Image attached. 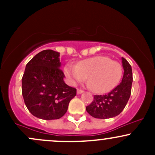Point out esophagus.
Segmentation results:
<instances>
[{
  "label": "esophagus",
  "mask_w": 155,
  "mask_h": 155,
  "mask_svg": "<svg viewBox=\"0 0 155 155\" xmlns=\"http://www.w3.org/2000/svg\"><path fill=\"white\" fill-rule=\"evenodd\" d=\"M83 92H84L83 90H82V89L77 88V94H82Z\"/></svg>",
  "instance_id": "esophagus-1"
}]
</instances>
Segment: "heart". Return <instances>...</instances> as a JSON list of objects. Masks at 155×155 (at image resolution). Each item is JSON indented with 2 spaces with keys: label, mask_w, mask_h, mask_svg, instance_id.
<instances>
[{
  "label": "heart",
  "mask_w": 155,
  "mask_h": 155,
  "mask_svg": "<svg viewBox=\"0 0 155 155\" xmlns=\"http://www.w3.org/2000/svg\"><path fill=\"white\" fill-rule=\"evenodd\" d=\"M64 73L72 84L85 80L97 94H104L115 88L121 81L123 68L121 64L108 56L98 55L81 61L76 66L68 64Z\"/></svg>",
  "instance_id": "1"
}]
</instances>
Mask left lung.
Listing matches in <instances>:
<instances>
[{"label":"left lung","mask_w":155,"mask_h":155,"mask_svg":"<svg viewBox=\"0 0 155 155\" xmlns=\"http://www.w3.org/2000/svg\"><path fill=\"white\" fill-rule=\"evenodd\" d=\"M124 69L121 82L107 94L94 95V101L86 107L87 113L92 117L101 119L113 118L119 115L130 97L133 82L132 68L124 58H121Z\"/></svg>","instance_id":"8db88e82"}]
</instances>
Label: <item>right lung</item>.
Segmentation results:
<instances>
[{"label":"right lung","mask_w":155,"mask_h":155,"mask_svg":"<svg viewBox=\"0 0 155 155\" xmlns=\"http://www.w3.org/2000/svg\"><path fill=\"white\" fill-rule=\"evenodd\" d=\"M60 53L47 49L36 54L27 64L21 79L25 104L34 116L43 120L64 115L76 89L64 81Z\"/></svg>","instance_id":"1"}]
</instances>
